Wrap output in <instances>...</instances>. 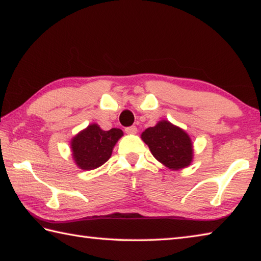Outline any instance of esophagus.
Masks as SVG:
<instances>
[{
	"instance_id": "esophagus-1",
	"label": "esophagus",
	"mask_w": 261,
	"mask_h": 261,
	"mask_svg": "<svg viewBox=\"0 0 261 261\" xmlns=\"http://www.w3.org/2000/svg\"><path fill=\"white\" fill-rule=\"evenodd\" d=\"M125 132L127 135H136L137 134V127L136 126H129L125 129Z\"/></svg>"
}]
</instances>
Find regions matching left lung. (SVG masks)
Listing matches in <instances>:
<instances>
[{
	"label": "left lung",
	"mask_w": 261,
	"mask_h": 261,
	"mask_svg": "<svg viewBox=\"0 0 261 261\" xmlns=\"http://www.w3.org/2000/svg\"><path fill=\"white\" fill-rule=\"evenodd\" d=\"M143 142L149 146L153 157L171 170H181L193 161V143L181 127L169 120H159L154 126L142 132Z\"/></svg>",
	"instance_id": "8db88e82"
}]
</instances>
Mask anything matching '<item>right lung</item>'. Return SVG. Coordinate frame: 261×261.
I'll return each mask as SVG.
<instances>
[{
  "mask_svg": "<svg viewBox=\"0 0 261 261\" xmlns=\"http://www.w3.org/2000/svg\"><path fill=\"white\" fill-rule=\"evenodd\" d=\"M123 135V131L116 127L104 131L98 124H90L71 138L70 149L73 162L85 171L99 168L111 157L116 143Z\"/></svg>",
  "mask_w": 261,
  "mask_h": 261,
  "instance_id": "right-lung-1",
  "label": "right lung"
}]
</instances>
